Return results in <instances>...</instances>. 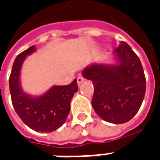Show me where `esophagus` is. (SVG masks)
<instances>
[{
  "label": "esophagus",
  "mask_w": 160,
  "mask_h": 160,
  "mask_svg": "<svg viewBox=\"0 0 160 160\" xmlns=\"http://www.w3.org/2000/svg\"><path fill=\"white\" fill-rule=\"evenodd\" d=\"M84 81H85V79H84V78H83L82 76H81V75H80V76H78V78H77V84H78V85H79V86H80V85H81V84H82L83 82H84Z\"/></svg>",
  "instance_id": "1"
}]
</instances>
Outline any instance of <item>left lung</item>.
<instances>
[{
	"mask_svg": "<svg viewBox=\"0 0 160 160\" xmlns=\"http://www.w3.org/2000/svg\"><path fill=\"white\" fill-rule=\"evenodd\" d=\"M112 55L115 63H93L82 70V75L94 85L95 113L107 122L124 124L139 111L146 80L139 57L128 44L121 41Z\"/></svg>",
	"mask_w": 160,
	"mask_h": 160,
	"instance_id": "left-lung-1",
	"label": "left lung"
}]
</instances>
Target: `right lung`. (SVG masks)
I'll return each mask as SVG.
<instances>
[{
    "label": "right lung",
    "instance_id": "1",
    "mask_svg": "<svg viewBox=\"0 0 160 160\" xmlns=\"http://www.w3.org/2000/svg\"><path fill=\"white\" fill-rule=\"evenodd\" d=\"M35 46L16 56L11 70L9 86L11 101L18 116L31 129L51 133L65 123L70 110V101L78 90L77 80L68 85H53L41 95H31L22 90L21 70L26 58L36 51Z\"/></svg>",
    "mask_w": 160,
    "mask_h": 160
}]
</instances>
